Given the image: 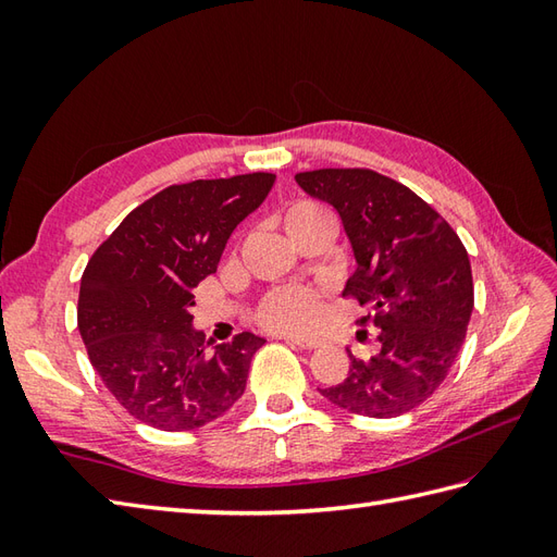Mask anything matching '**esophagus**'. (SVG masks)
Segmentation results:
<instances>
[{"label":"esophagus","mask_w":557,"mask_h":557,"mask_svg":"<svg viewBox=\"0 0 557 557\" xmlns=\"http://www.w3.org/2000/svg\"><path fill=\"white\" fill-rule=\"evenodd\" d=\"M289 345H297V347H301V349H315V347H321L323 345V339H318V337H304V335H289V337H285Z\"/></svg>","instance_id":"obj_1"}]
</instances>
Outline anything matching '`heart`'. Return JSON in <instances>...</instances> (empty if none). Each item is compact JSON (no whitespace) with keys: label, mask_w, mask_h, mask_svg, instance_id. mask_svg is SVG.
Listing matches in <instances>:
<instances>
[{"label":"heart","mask_w":557,"mask_h":557,"mask_svg":"<svg viewBox=\"0 0 557 557\" xmlns=\"http://www.w3.org/2000/svg\"><path fill=\"white\" fill-rule=\"evenodd\" d=\"M333 220L325 208L311 200H297L280 215L282 227L287 234L299 230L301 224ZM318 315H321V301H318L311 289L304 287H282L270 292L258 306V321L270 330H282V333H294V330L313 327Z\"/></svg>","instance_id":"obj_1"}]
</instances>
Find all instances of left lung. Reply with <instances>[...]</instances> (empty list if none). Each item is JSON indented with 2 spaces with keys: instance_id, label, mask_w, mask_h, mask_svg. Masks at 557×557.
I'll list each match as a JSON object with an SVG mask.
<instances>
[{
  "instance_id": "8db88e82",
  "label": "left lung",
  "mask_w": 557,
  "mask_h": 557,
  "mask_svg": "<svg viewBox=\"0 0 557 557\" xmlns=\"http://www.w3.org/2000/svg\"><path fill=\"white\" fill-rule=\"evenodd\" d=\"M337 210L357 270L342 297H357L377 327L371 359L349 354V373L321 395L354 413L393 419L429 399L453 369L474 311L467 248L417 194L371 170L294 176Z\"/></svg>"
}]
</instances>
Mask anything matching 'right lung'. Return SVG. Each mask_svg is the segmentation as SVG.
Wrapping results in <instances>:
<instances>
[{
	"mask_svg": "<svg viewBox=\"0 0 557 557\" xmlns=\"http://www.w3.org/2000/svg\"><path fill=\"white\" fill-rule=\"evenodd\" d=\"M272 184L275 174L253 172L164 188L88 260L78 292L83 345L114 399L152 429H200L244 395L265 339L206 342L194 327V289L218 270L236 224Z\"/></svg>",
	"mask_w": 557,
	"mask_h": 557,
	"instance_id": "right-lung-1",
	"label": "right lung"
}]
</instances>
